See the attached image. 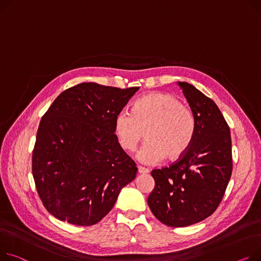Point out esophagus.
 <instances>
[{
  "mask_svg": "<svg viewBox=\"0 0 261 261\" xmlns=\"http://www.w3.org/2000/svg\"><path fill=\"white\" fill-rule=\"evenodd\" d=\"M137 172L140 173V174H147V173L149 172V170L148 169H146V168H143V167H138L137 168Z\"/></svg>",
  "mask_w": 261,
  "mask_h": 261,
  "instance_id": "34e87169",
  "label": "esophagus"
}]
</instances>
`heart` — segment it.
Here are the masks:
<instances>
[{"label":"heart","instance_id":"b5f03b06","mask_svg":"<svg viewBox=\"0 0 261 261\" xmlns=\"http://www.w3.org/2000/svg\"><path fill=\"white\" fill-rule=\"evenodd\" d=\"M114 131L119 146L133 152L143 140L138 159L156 165L166 156L177 160L189 150L196 132V118L189 106L168 92H153L138 98L132 112L121 111L115 117Z\"/></svg>","mask_w":261,"mask_h":261}]
</instances>
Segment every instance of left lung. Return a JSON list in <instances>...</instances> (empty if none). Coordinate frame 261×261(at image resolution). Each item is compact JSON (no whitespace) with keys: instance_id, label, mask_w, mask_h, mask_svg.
Returning a JSON list of instances; mask_svg holds the SVG:
<instances>
[{"instance_id":"left-lung-1","label":"left lung","mask_w":261,"mask_h":261,"mask_svg":"<svg viewBox=\"0 0 261 261\" xmlns=\"http://www.w3.org/2000/svg\"><path fill=\"white\" fill-rule=\"evenodd\" d=\"M196 118L192 145L176 162L151 175L155 187L150 210L169 227H187L212 215L222 200L232 174L230 127L216 103L193 85L179 82Z\"/></svg>"}]
</instances>
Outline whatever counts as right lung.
Returning <instances> with one entry per match:
<instances>
[{
  "label": "right lung",
  "mask_w": 261,
  "mask_h": 261,
  "mask_svg": "<svg viewBox=\"0 0 261 261\" xmlns=\"http://www.w3.org/2000/svg\"><path fill=\"white\" fill-rule=\"evenodd\" d=\"M140 89L82 83L62 92L43 115L32 175L46 210L62 221L95 224L137 173L118 144L116 115Z\"/></svg>",
  "instance_id": "obj_1"
}]
</instances>
